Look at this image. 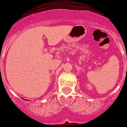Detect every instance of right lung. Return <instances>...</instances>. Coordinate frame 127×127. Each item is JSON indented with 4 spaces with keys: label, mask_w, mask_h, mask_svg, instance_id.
Segmentation results:
<instances>
[{
    "label": "right lung",
    "mask_w": 127,
    "mask_h": 127,
    "mask_svg": "<svg viewBox=\"0 0 127 127\" xmlns=\"http://www.w3.org/2000/svg\"><path fill=\"white\" fill-rule=\"evenodd\" d=\"M22 99H24V98H22ZM25 100H26V99H25Z\"/></svg>",
    "instance_id": "1"
}]
</instances>
